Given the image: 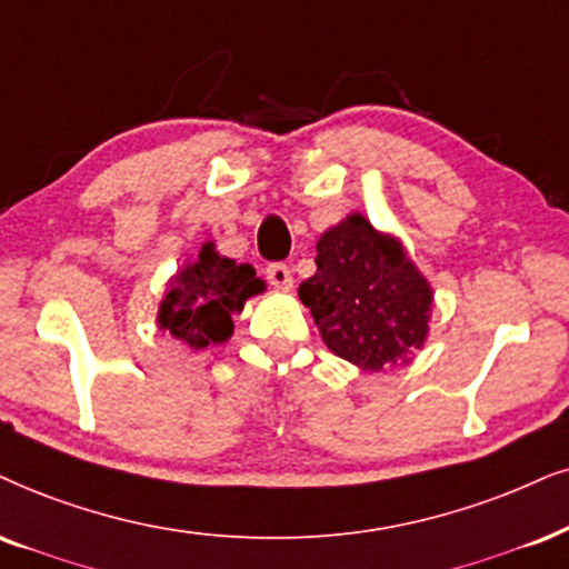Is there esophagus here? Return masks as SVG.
<instances>
[{
  "label": "esophagus",
  "mask_w": 569,
  "mask_h": 569,
  "mask_svg": "<svg viewBox=\"0 0 569 569\" xmlns=\"http://www.w3.org/2000/svg\"><path fill=\"white\" fill-rule=\"evenodd\" d=\"M268 280L276 289H291L293 286V276H291V268L283 262H272L268 264Z\"/></svg>",
  "instance_id": "1"
}]
</instances>
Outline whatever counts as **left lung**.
<instances>
[{
	"label": "left lung",
	"instance_id": "8db88e82",
	"mask_svg": "<svg viewBox=\"0 0 569 569\" xmlns=\"http://www.w3.org/2000/svg\"><path fill=\"white\" fill-rule=\"evenodd\" d=\"M315 264L299 299L336 357L380 372L422 349L433 291L399 239L355 212L320 236Z\"/></svg>",
	"mask_w": 569,
	"mask_h": 569
}]
</instances>
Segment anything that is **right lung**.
<instances>
[{
  "label": "right lung",
  "instance_id": "obj_1",
  "mask_svg": "<svg viewBox=\"0 0 569 569\" xmlns=\"http://www.w3.org/2000/svg\"><path fill=\"white\" fill-rule=\"evenodd\" d=\"M262 291L264 280L257 278L251 264L228 260L207 241L201 243L197 260L186 262L170 280L157 322L191 349H204L228 341L233 333V315L241 312L243 301Z\"/></svg>",
  "mask_w": 569,
  "mask_h": 569
}]
</instances>
